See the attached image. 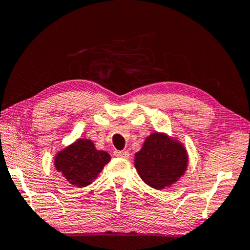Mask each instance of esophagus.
Segmentation results:
<instances>
[{"instance_id":"obj_1","label":"esophagus","mask_w":250,"mask_h":250,"mask_svg":"<svg viewBox=\"0 0 250 250\" xmlns=\"http://www.w3.org/2000/svg\"><path fill=\"white\" fill-rule=\"evenodd\" d=\"M113 154H114V156H116V157L124 158V159H128V158L130 157L129 152H128V151H124V150H122V151H120V150H117V151L113 152Z\"/></svg>"}]
</instances>
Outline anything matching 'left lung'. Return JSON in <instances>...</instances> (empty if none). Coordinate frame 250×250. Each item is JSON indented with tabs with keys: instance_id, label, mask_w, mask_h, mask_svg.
Returning a JSON list of instances; mask_svg holds the SVG:
<instances>
[{
	"instance_id": "1",
	"label": "left lung",
	"mask_w": 250,
	"mask_h": 250,
	"mask_svg": "<svg viewBox=\"0 0 250 250\" xmlns=\"http://www.w3.org/2000/svg\"><path fill=\"white\" fill-rule=\"evenodd\" d=\"M134 167L146 185L154 189L170 187L185 175L188 153L177 139L161 132L146 137L144 146L134 154Z\"/></svg>"
}]
</instances>
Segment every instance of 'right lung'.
Segmentation results:
<instances>
[{"instance_id": "right-lung-1", "label": "right lung", "mask_w": 250, "mask_h": 250, "mask_svg": "<svg viewBox=\"0 0 250 250\" xmlns=\"http://www.w3.org/2000/svg\"><path fill=\"white\" fill-rule=\"evenodd\" d=\"M110 159V154L97 150L91 140L78 139L55 154L54 167L71 185L82 188L96 179Z\"/></svg>"}]
</instances>
